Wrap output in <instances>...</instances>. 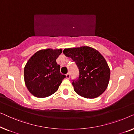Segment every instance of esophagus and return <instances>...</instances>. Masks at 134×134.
Here are the masks:
<instances>
[{
  "label": "esophagus",
  "instance_id": "esophagus-1",
  "mask_svg": "<svg viewBox=\"0 0 134 134\" xmlns=\"http://www.w3.org/2000/svg\"><path fill=\"white\" fill-rule=\"evenodd\" d=\"M66 79H69L70 78V74H69V73H68V74H66Z\"/></svg>",
  "mask_w": 134,
  "mask_h": 134
}]
</instances>
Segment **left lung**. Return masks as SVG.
Returning <instances> with one entry per match:
<instances>
[{"label":"left lung","instance_id":"1","mask_svg":"<svg viewBox=\"0 0 134 134\" xmlns=\"http://www.w3.org/2000/svg\"><path fill=\"white\" fill-rule=\"evenodd\" d=\"M63 54L76 62L79 77L72 85L77 94L94 99L101 95L109 85L110 70L101 54L93 47L84 46L65 49Z\"/></svg>","mask_w":134,"mask_h":134}]
</instances>
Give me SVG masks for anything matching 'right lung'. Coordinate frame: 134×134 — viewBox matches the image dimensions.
<instances>
[{"mask_svg": "<svg viewBox=\"0 0 134 134\" xmlns=\"http://www.w3.org/2000/svg\"><path fill=\"white\" fill-rule=\"evenodd\" d=\"M62 49H41L29 58L24 67V82L27 88L36 98H43L58 90L66 77L60 72L56 62Z\"/></svg>", "mask_w": 134, "mask_h": 134, "instance_id": "add662e5", "label": "right lung"}]
</instances>
